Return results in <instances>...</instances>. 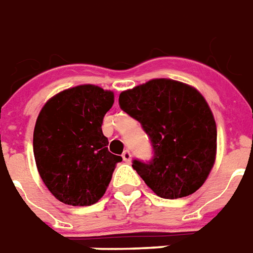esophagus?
Wrapping results in <instances>:
<instances>
[{
  "label": "esophagus",
  "instance_id": "1",
  "mask_svg": "<svg viewBox=\"0 0 253 253\" xmlns=\"http://www.w3.org/2000/svg\"><path fill=\"white\" fill-rule=\"evenodd\" d=\"M123 159L125 162H130V159H132V154H130L129 150H125L123 152Z\"/></svg>",
  "mask_w": 253,
  "mask_h": 253
}]
</instances>
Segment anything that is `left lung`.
<instances>
[{
	"instance_id": "obj_1",
	"label": "left lung",
	"mask_w": 253,
	"mask_h": 253,
	"mask_svg": "<svg viewBox=\"0 0 253 253\" xmlns=\"http://www.w3.org/2000/svg\"><path fill=\"white\" fill-rule=\"evenodd\" d=\"M118 103L151 141V161L132 162L147 185L164 199L196 192L216 151L215 120L202 94L175 80L155 79L121 92Z\"/></svg>"
}]
</instances>
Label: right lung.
<instances>
[{
	"label": "right lung",
	"mask_w": 253,
	"mask_h": 253,
	"mask_svg": "<svg viewBox=\"0 0 253 253\" xmlns=\"http://www.w3.org/2000/svg\"><path fill=\"white\" fill-rule=\"evenodd\" d=\"M114 94L85 84L65 89L42 107L34 129L41 178L60 202L91 206L105 195L123 158L107 150L103 117Z\"/></svg>",
	"instance_id": "obj_1"
}]
</instances>
